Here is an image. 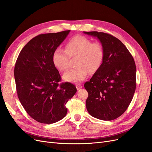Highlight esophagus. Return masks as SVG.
<instances>
[{"label":"esophagus","instance_id":"1","mask_svg":"<svg viewBox=\"0 0 152 152\" xmlns=\"http://www.w3.org/2000/svg\"><path fill=\"white\" fill-rule=\"evenodd\" d=\"M76 86L77 90H80V89H81L82 88V86L81 85H76Z\"/></svg>","mask_w":152,"mask_h":152}]
</instances>
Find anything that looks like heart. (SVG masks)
I'll return each mask as SVG.
<instances>
[{
	"label": "heart",
	"mask_w": 152,
	"mask_h": 152,
	"mask_svg": "<svg viewBox=\"0 0 152 152\" xmlns=\"http://www.w3.org/2000/svg\"><path fill=\"white\" fill-rule=\"evenodd\" d=\"M105 52L101 42H92L82 36L72 37L65 46V50L57 48L52 54V62L60 72L69 69V58L76 57V68L63 76L64 81L79 83L83 81L88 72L95 73L101 67L104 59Z\"/></svg>",
	"instance_id": "heart-1"
}]
</instances>
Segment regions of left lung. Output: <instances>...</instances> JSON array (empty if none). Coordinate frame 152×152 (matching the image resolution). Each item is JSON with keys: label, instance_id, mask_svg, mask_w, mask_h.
<instances>
[{"label": "left lung", "instance_id": "left-lung-1", "mask_svg": "<svg viewBox=\"0 0 152 152\" xmlns=\"http://www.w3.org/2000/svg\"><path fill=\"white\" fill-rule=\"evenodd\" d=\"M83 32L97 37L105 52L101 67L84 85L88 93L86 109L97 119H116L126 111L135 92V62L126 46L111 34Z\"/></svg>", "mask_w": 152, "mask_h": 152}]
</instances>
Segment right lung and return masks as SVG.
<instances>
[{
	"label": "right lung",
	"instance_id": "1",
	"mask_svg": "<svg viewBox=\"0 0 152 152\" xmlns=\"http://www.w3.org/2000/svg\"><path fill=\"white\" fill-rule=\"evenodd\" d=\"M70 30L40 34L21 50L15 64L16 92L25 110L37 122L53 124L66 116L69 99L76 86L66 82L52 62L54 50L66 38Z\"/></svg>",
	"mask_w": 152,
	"mask_h": 152
}]
</instances>
